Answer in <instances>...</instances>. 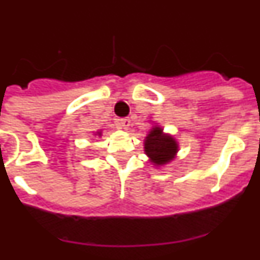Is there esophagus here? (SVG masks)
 <instances>
[{"mask_svg":"<svg viewBox=\"0 0 260 260\" xmlns=\"http://www.w3.org/2000/svg\"><path fill=\"white\" fill-rule=\"evenodd\" d=\"M130 123H132L130 118H121V119H119V125H121V127L125 128V130H127V128L130 127Z\"/></svg>","mask_w":260,"mask_h":260,"instance_id":"34e87169","label":"esophagus"}]
</instances>
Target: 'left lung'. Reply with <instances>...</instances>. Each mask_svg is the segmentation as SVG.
Listing matches in <instances>:
<instances>
[{
	"label": "left lung",
	"instance_id": "left-lung-1",
	"mask_svg": "<svg viewBox=\"0 0 260 260\" xmlns=\"http://www.w3.org/2000/svg\"><path fill=\"white\" fill-rule=\"evenodd\" d=\"M144 152L155 167H162L176 158L178 143L172 135L164 134L162 127L155 125L144 139Z\"/></svg>",
	"mask_w": 260,
	"mask_h": 260
}]
</instances>
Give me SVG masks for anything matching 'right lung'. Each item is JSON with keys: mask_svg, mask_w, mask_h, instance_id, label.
I'll use <instances>...</instances> for the list:
<instances>
[{"mask_svg": "<svg viewBox=\"0 0 260 260\" xmlns=\"http://www.w3.org/2000/svg\"><path fill=\"white\" fill-rule=\"evenodd\" d=\"M95 135H98V137H102V132H96Z\"/></svg>", "mask_w": 260, "mask_h": 260, "instance_id": "1", "label": "right lung"}]
</instances>
